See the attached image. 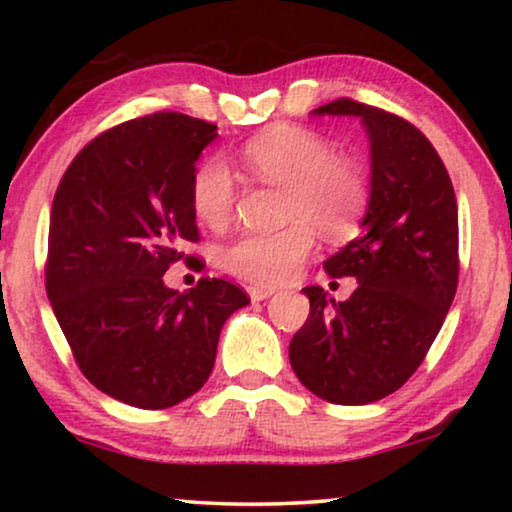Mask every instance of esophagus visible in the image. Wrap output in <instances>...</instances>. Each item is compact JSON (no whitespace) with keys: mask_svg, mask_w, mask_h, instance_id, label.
<instances>
[{"mask_svg":"<svg viewBox=\"0 0 512 512\" xmlns=\"http://www.w3.org/2000/svg\"><path fill=\"white\" fill-rule=\"evenodd\" d=\"M249 298L251 300H265V298H270L272 296V293H275V291H272V289H268V286H249Z\"/></svg>","mask_w":512,"mask_h":512,"instance_id":"34e87169","label":"esophagus"}]
</instances>
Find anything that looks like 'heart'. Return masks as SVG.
<instances>
[{
    "instance_id": "heart-1",
    "label": "heart",
    "mask_w": 512,
    "mask_h": 512,
    "mask_svg": "<svg viewBox=\"0 0 512 512\" xmlns=\"http://www.w3.org/2000/svg\"><path fill=\"white\" fill-rule=\"evenodd\" d=\"M244 165L258 179L284 186L282 219L275 233H244L223 249L221 263L254 284L291 279L314 247V233L345 240L359 230L370 205V177L359 160L298 125H277L242 146ZM237 205V177L223 156L202 158L191 177V207L200 223L219 230Z\"/></svg>"
}]
</instances>
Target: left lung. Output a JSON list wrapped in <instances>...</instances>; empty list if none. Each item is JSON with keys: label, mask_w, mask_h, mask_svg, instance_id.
Segmentation results:
<instances>
[{"label": "left lung", "mask_w": 512, "mask_h": 512, "mask_svg": "<svg viewBox=\"0 0 512 512\" xmlns=\"http://www.w3.org/2000/svg\"><path fill=\"white\" fill-rule=\"evenodd\" d=\"M314 114L359 116L370 137L373 193L363 233L324 263L359 286L335 303L305 286L310 314L293 335V373L312 394L366 405L394 394L422 366L459 282V219L450 174L422 130L352 97Z\"/></svg>", "instance_id": "left-lung-1"}]
</instances>
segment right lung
<instances>
[{"instance_id": "add662e5", "label": "right lung", "mask_w": 512, "mask_h": 512, "mask_svg": "<svg viewBox=\"0 0 512 512\" xmlns=\"http://www.w3.org/2000/svg\"><path fill=\"white\" fill-rule=\"evenodd\" d=\"M216 125L153 111L104 130L76 153L51 207L46 293L81 373L144 410L193 396L214 368L223 321L242 286L200 277L174 291L163 275L198 261L191 177Z\"/></svg>"}]
</instances>
